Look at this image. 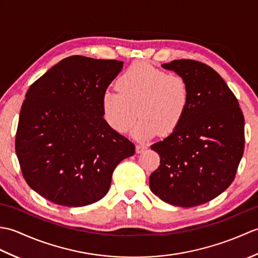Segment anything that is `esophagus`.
Returning <instances> with one entry per match:
<instances>
[{
	"label": "esophagus",
	"mask_w": 258,
	"mask_h": 258,
	"mask_svg": "<svg viewBox=\"0 0 258 258\" xmlns=\"http://www.w3.org/2000/svg\"><path fill=\"white\" fill-rule=\"evenodd\" d=\"M147 149L146 145H143V144H136V153H143L145 150Z\"/></svg>",
	"instance_id": "1"
}]
</instances>
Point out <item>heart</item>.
<instances>
[{
  "instance_id": "heart-1",
  "label": "heart",
  "mask_w": 258,
  "mask_h": 258,
  "mask_svg": "<svg viewBox=\"0 0 258 258\" xmlns=\"http://www.w3.org/2000/svg\"><path fill=\"white\" fill-rule=\"evenodd\" d=\"M117 90L107 89L102 96L103 117L109 127L138 140L162 133L169 135L185 118L190 104L189 85L183 76L168 74L145 62H135L117 79Z\"/></svg>"
}]
</instances>
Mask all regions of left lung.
I'll use <instances>...</instances> for the list:
<instances>
[{
    "mask_svg": "<svg viewBox=\"0 0 258 258\" xmlns=\"http://www.w3.org/2000/svg\"><path fill=\"white\" fill-rule=\"evenodd\" d=\"M187 81L190 104L179 127L151 149L161 157L151 190L175 206L193 207L215 199L235 178L242 160L244 115L221 75L194 59L163 64Z\"/></svg>",
    "mask_w": 258,
    "mask_h": 258,
    "instance_id": "obj_1",
    "label": "left lung"
}]
</instances>
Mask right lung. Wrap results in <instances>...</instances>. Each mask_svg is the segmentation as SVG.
<instances>
[{"label":"right lung","mask_w":258,"mask_h":258,"mask_svg":"<svg viewBox=\"0 0 258 258\" xmlns=\"http://www.w3.org/2000/svg\"><path fill=\"white\" fill-rule=\"evenodd\" d=\"M123 69L116 59L73 55L26 92L15 152L32 189L57 205L80 207L107 194L115 167L135 145L103 118L102 96Z\"/></svg>","instance_id":"obj_1"}]
</instances>
